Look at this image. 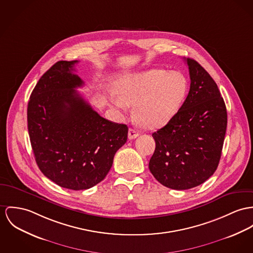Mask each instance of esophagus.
<instances>
[{"mask_svg":"<svg viewBox=\"0 0 253 253\" xmlns=\"http://www.w3.org/2000/svg\"><path fill=\"white\" fill-rule=\"evenodd\" d=\"M139 136V133L135 130V129H133V128H130L129 129V133H128V137L130 138V139H134V138H136L137 136Z\"/></svg>","mask_w":253,"mask_h":253,"instance_id":"obj_1","label":"esophagus"}]
</instances>
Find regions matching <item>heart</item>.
I'll return each mask as SVG.
<instances>
[{
  "instance_id": "obj_1",
  "label": "heart",
  "mask_w": 253,
  "mask_h": 253,
  "mask_svg": "<svg viewBox=\"0 0 253 253\" xmlns=\"http://www.w3.org/2000/svg\"><path fill=\"white\" fill-rule=\"evenodd\" d=\"M117 107L134 106L136 122L149 129L167 125L178 113L186 96L188 84L174 71L149 69L119 76L114 84Z\"/></svg>"
}]
</instances>
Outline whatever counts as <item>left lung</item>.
<instances>
[{
    "mask_svg": "<svg viewBox=\"0 0 253 253\" xmlns=\"http://www.w3.org/2000/svg\"><path fill=\"white\" fill-rule=\"evenodd\" d=\"M191 79L189 94L178 113L153 133L155 151L149 169L165 187L188 190L214 174L221 156L227 112L218 87L193 58H185Z\"/></svg>",
    "mask_w": 253,
    "mask_h": 253,
    "instance_id": "1",
    "label": "left lung"
}]
</instances>
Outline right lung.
<instances>
[{
	"label": "right lung",
	"instance_id": "1",
	"mask_svg": "<svg viewBox=\"0 0 253 253\" xmlns=\"http://www.w3.org/2000/svg\"><path fill=\"white\" fill-rule=\"evenodd\" d=\"M78 60H59L46 71L28 104V130L41 172L58 186L86 190L110 171L128 127L105 119L75 89Z\"/></svg>",
	"mask_w": 253,
	"mask_h": 253
}]
</instances>
